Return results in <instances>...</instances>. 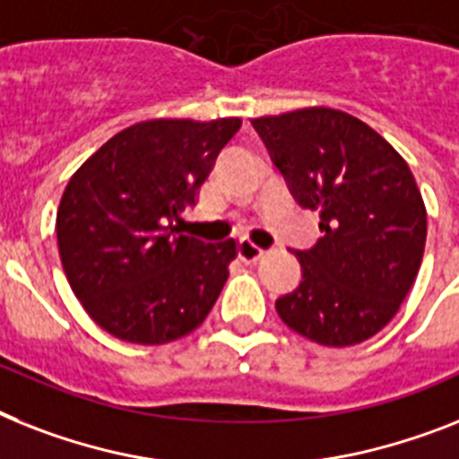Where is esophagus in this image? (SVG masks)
<instances>
[{"label":"esophagus","instance_id":"1","mask_svg":"<svg viewBox=\"0 0 459 459\" xmlns=\"http://www.w3.org/2000/svg\"><path fill=\"white\" fill-rule=\"evenodd\" d=\"M263 248L253 244V241H248V238H241L237 244V255L241 257L244 263H257V260L263 257Z\"/></svg>","mask_w":459,"mask_h":459}]
</instances>
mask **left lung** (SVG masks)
Segmentation results:
<instances>
[{
  "instance_id": "left-lung-1",
  "label": "left lung",
  "mask_w": 459,
  "mask_h": 459,
  "mask_svg": "<svg viewBox=\"0 0 459 459\" xmlns=\"http://www.w3.org/2000/svg\"><path fill=\"white\" fill-rule=\"evenodd\" d=\"M290 195L319 211L324 237L300 260L302 281L276 300L295 333L347 347L382 331L406 300L427 213L401 154L357 117L331 108L253 119Z\"/></svg>"
}]
</instances>
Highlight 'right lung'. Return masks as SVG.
Segmentation results:
<instances>
[{"label":"right lung","mask_w":459,"mask_h":459,"mask_svg":"<svg viewBox=\"0 0 459 459\" xmlns=\"http://www.w3.org/2000/svg\"><path fill=\"white\" fill-rule=\"evenodd\" d=\"M241 119L140 121L70 178L56 218L72 290L102 331L164 344L202 325L225 286L234 241L178 234Z\"/></svg>","instance_id":"1"}]
</instances>
